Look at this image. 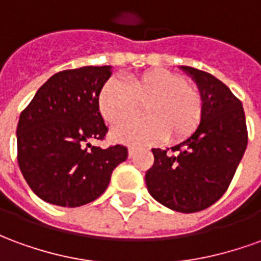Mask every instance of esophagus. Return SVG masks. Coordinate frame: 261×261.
Segmentation results:
<instances>
[{
    "label": "esophagus",
    "mask_w": 261,
    "mask_h": 261,
    "mask_svg": "<svg viewBox=\"0 0 261 261\" xmlns=\"http://www.w3.org/2000/svg\"><path fill=\"white\" fill-rule=\"evenodd\" d=\"M134 152H136V148L134 147H128V156H133V155H134Z\"/></svg>",
    "instance_id": "1"
}]
</instances>
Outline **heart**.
Masks as SVG:
<instances>
[{
	"instance_id": "b5f03b06",
	"label": "heart",
	"mask_w": 261,
	"mask_h": 261,
	"mask_svg": "<svg viewBox=\"0 0 261 261\" xmlns=\"http://www.w3.org/2000/svg\"><path fill=\"white\" fill-rule=\"evenodd\" d=\"M99 112L110 124L136 117L138 106L145 119L113 130L117 141L144 144L164 138L175 144L190 137L200 124L202 97L193 84L166 69H149L121 84L109 80L97 97Z\"/></svg>"
}]
</instances>
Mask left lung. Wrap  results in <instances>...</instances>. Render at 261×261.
I'll use <instances>...</instances> for the list:
<instances>
[{
    "label": "left lung",
    "mask_w": 261,
    "mask_h": 261,
    "mask_svg": "<svg viewBox=\"0 0 261 261\" xmlns=\"http://www.w3.org/2000/svg\"><path fill=\"white\" fill-rule=\"evenodd\" d=\"M196 82L202 97L201 121L185 141L153 148L145 173L149 194L177 213H197L218 201L232 181L247 145L242 102L224 82L200 69L179 67Z\"/></svg>",
    "instance_id": "1"
}]
</instances>
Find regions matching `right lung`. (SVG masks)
I'll return each mask as SVG.
<instances>
[{
    "instance_id": "right-lung-1",
    "label": "right lung",
    "mask_w": 261,
    "mask_h": 261,
    "mask_svg": "<svg viewBox=\"0 0 261 261\" xmlns=\"http://www.w3.org/2000/svg\"><path fill=\"white\" fill-rule=\"evenodd\" d=\"M112 75L110 65L81 67L50 76L20 113L18 164L32 192L60 207H80L108 189L127 148L93 147L108 127L97 97Z\"/></svg>"
}]
</instances>
